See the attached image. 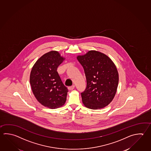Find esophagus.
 Returning a JSON list of instances; mask_svg holds the SVG:
<instances>
[{"label": "esophagus", "mask_w": 151, "mask_h": 151, "mask_svg": "<svg viewBox=\"0 0 151 151\" xmlns=\"http://www.w3.org/2000/svg\"><path fill=\"white\" fill-rule=\"evenodd\" d=\"M75 88V86H71L68 87V89L69 90H73Z\"/></svg>", "instance_id": "34e87169"}]
</instances>
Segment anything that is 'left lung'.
Listing matches in <instances>:
<instances>
[{
  "label": "left lung",
  "mask_w": 151,
  "mask_h": 151,
  "mask_svg": "<svg viewBox=\"0 0 151 151\" xmlns=\"http://www.w3.org/2000/svg\"><path fill=\"white\" fill-rule=\"evenodd\" d=\"M86 74L87 86L81 96L83 105L92 109L105 107L116 93L119 76L116 67L107 55L90 50L77 55Z\"/></svg>",
  "instance_id": "left-lung-1"
}]
</instances>
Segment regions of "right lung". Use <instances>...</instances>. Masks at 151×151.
<instances>
[{
  "mask_svg": "<svg viewBox=\"0 0 151 151\" xmlns=\"http://www.w3.org/2000/svg\"><path fill=\"white\" fill-rule=\"evenodd\" d=\"M65 59L59 52L51 51L40 57L32 68L30 75L32 91L44 107L55 109L65 104L68 91L57 71Z\"/></svg>",
  "mask_w": 151,
  "mask_h": 151,
  "instance_id": "obj_1",
  "label": "right lung"
}]
</instances>
